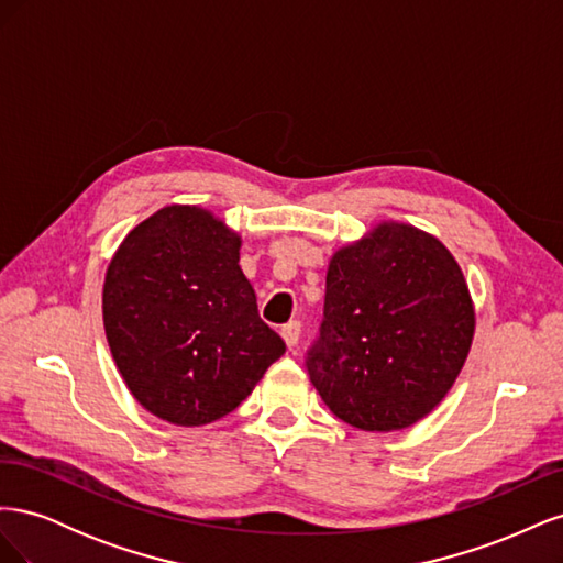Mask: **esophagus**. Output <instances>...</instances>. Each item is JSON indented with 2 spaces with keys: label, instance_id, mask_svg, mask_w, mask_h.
Wrapping results in <instances>:
<instances>
[{
  "label": "esophagus",
  "instance_id": "1",
  "mask_svg": "<svg viewBox=\"0 0 563 563\" xmlns=\"http://www.w3.org/2000/svg\"><path fill=\"white\" fill-rule=\"evenodd\" d=\"M282 338L286 340L288 350H294L298 345V338H300V321H288L282 327Z\"/></svg>",
  "mask_w": 563,
  "mask_h": 563
}]
</instances>
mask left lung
Wrapping results in <instances>:
<instances>
[{"instance_id": "1", "label": "left lung", "mask_w": 563, "mask_h": 563, "mask_svg": "<svg viewBox=\"0 0 563 563\" xmlns=\"http://www.w3.org/2000/svg\"><path fill=\"white\" fill-rule=\"evenodd\" d=\"M472 335L470 291L446 246L383 223L331 258L305 366L335 418L366 432L404 430L446 397Z\"/></svg>"}]
</instances>
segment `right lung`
I'll return each instance as SVG.
<instances>
[{"label":"right lung","mask_w":563,"mask_h":563,"mask_svg":"<svg viewBox=\"0 0 563 563\" xmlns=\"http://www.w3.org/2000/svg\"><path fill=\"white\" fill-rule=\"evenodd\" d=\"M240 246L209 211L166 207L117 249L103 288L106 335L152 416L183 428L223 418L286 352L258 314Z\"/></svg>","instance_id":"1"}]
</instances>
